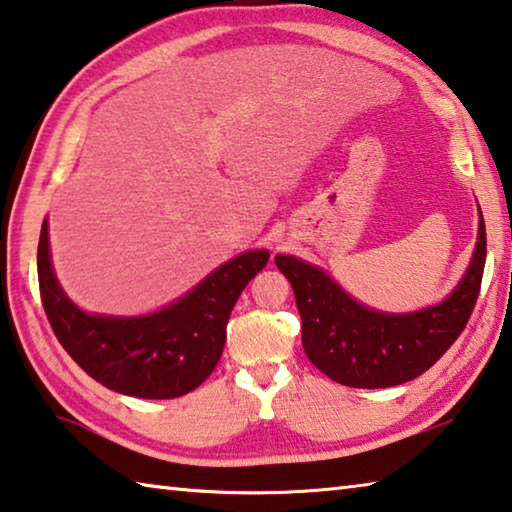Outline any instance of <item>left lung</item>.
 <instances>
[{
	"instance_id": "1",
	"label": "left lung",
	"mask_w": 512,
	"mask_h": 512,
	"mask_svg": "<svg viewBox=\"0 0 512 512\" xmlns=\"http://www.w3.org/2000/svg\"><path fill=\"white\" fill-rule=\"evenodd\" d=\"M470 268L449 296L413 314H384L352 300L318 266L291 255L275 264L293 287L302 348L329 379L352 388H388L420 377L461 336L472 316L485 266V223Z\"/></svg>"
}]
</instances>
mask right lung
Segmentation results:
<instances>
[{
  "label": "right lung",
  "instance_id": "right-lung-1",
  "mask_svg": "<svg viewBox=\"0 0 512 512\" xmlns=\"http://www.w3.org/2000/svg\"><path fill=\"white\" fill-rule=\"evenodd\" d=\"M266 262L268 250H250L173 305L149 316L117 318L85 314L65 296L51 268L47 221L38 241L40 298L56 339L99 384L144 400L187 395L212 375L230 311Z\"/></svg>",
  "mask_w": 512,
  "mask_h": 512
}]
</instances>
